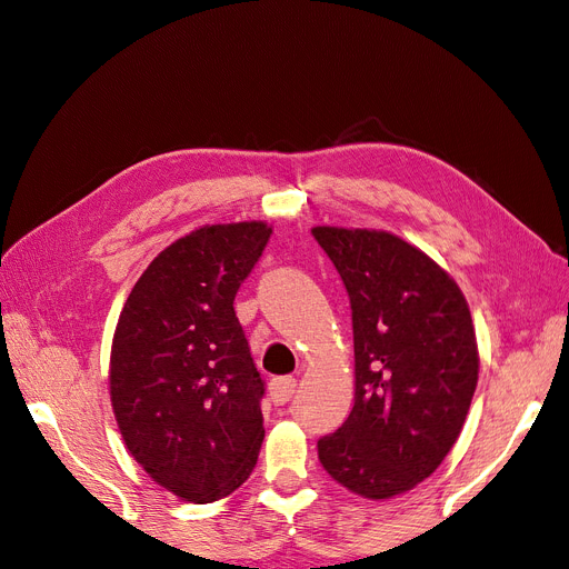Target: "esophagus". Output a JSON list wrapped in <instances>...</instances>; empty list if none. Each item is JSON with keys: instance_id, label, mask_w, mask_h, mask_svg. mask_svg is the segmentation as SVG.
Returning a JSON list of instances; mask_svg holds the SVG:
<instances>
[{"instance_id": "34e87169", "label": "esophagus", "mask_w": 569, "mask_h": 569, "mask_svg": "<svg viewBox=\"0 0 569 569\" xmlns=\"http://www.w3.org/2000/svg\"><path fill=\"white\" fill-rule=\"evenodd\" d=\"M297 389V380L295 377H274V380L270 382V399L272 403H287L291 399V393H295Z\"/></svg>"}]
</instances>
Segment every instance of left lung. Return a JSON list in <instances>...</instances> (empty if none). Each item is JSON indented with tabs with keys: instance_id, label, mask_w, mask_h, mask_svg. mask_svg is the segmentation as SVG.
Returning <instances> with one entry per match:
<instances>
[{
	"instance_id": "8db88e82",
	"label": "left lung",
	"mask_w": 569,
	"mask_h": 569,
	"mask_svg": "<svg viewBox=\"0 0 569 569\" xmlns=\"http://www.w3.org/2000/svg\"><path fill=\"white\" fill-rule=\"evenodd\" d=\"M347 287L356 399L318 458L335 481L380 501L420 485L453 449L477 387L468 301L432 258L377 230L313 228Z\"/></svg>"
}]
</instances>
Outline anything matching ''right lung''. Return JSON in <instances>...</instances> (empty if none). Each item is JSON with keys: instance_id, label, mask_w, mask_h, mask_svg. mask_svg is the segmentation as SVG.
<instances>
[{"instance_id": "obj_1", "label": "right lung", "mask_w": 569, "mask_h": 569, "mask_svg": "<svg viewBox=\"0 0 569 569\" xmlns=\"http://www.w3.org/2000/svg\"><path fill=\"white\" fill-rule=\"evenodd\" d=\"M266 222L203 226L163 249L132 287L111 347V403L128 451L182 501L239 489L266 437L234 297L261 258Z\"/></svg>"}]
</instances>
